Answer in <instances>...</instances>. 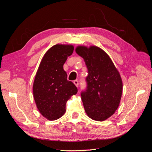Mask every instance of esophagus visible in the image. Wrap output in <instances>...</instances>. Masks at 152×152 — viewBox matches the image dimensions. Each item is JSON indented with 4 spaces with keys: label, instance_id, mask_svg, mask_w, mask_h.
I'll return each instance as SVG.
<instances>
[{
    "label": "esophagus",
    "instance_id": "1",
    "mask_svg": "<svg viewBox=\"0 0 152 152\" xmlns=\"http://www.w3.org/2000/svg\"><path fill=\"white\" fill-rule=\"evenodd\" d=\"M73 83H74V84H75L77 87L79 86V81H78L77 80H75L74 81H73Z\"/></svg>",
    "mask_w": 152,
    "mask_h": 152
}]
</instances>
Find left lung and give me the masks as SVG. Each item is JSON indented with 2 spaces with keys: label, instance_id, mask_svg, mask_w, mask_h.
<instances>
[{
  "label": "left lung",
  "instance_id": "obj_1",
  "mask_svg": "<svg viewBox=\"0 0 152 152\" xmlns=\"http://www.w3.org/2000/svg\"><path fill=\"white\" fill-rule=\"evenodd\" d=\"M88 70L86 88L81 92L85 111L91 118L103 121L118 108L122 93L121 77L111 59L96 46L77 47Z\"/></svg>",
  "mask_w": 152,
  "mask_h": 152
}]
</instances>
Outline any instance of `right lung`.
Segmentation results:
<instances>
[{
	"instance_id": "obj_1",
	"label": "right lung",
	"mask_w": 152,
	"mask_h": 152,
	"mask_svg": "<svg viewBox=\"0 0 152 152\" xmlns=\"http://www.w3.org/2000/svg\"><path fill=\"white\" fill-rule=\"evenodd\" d=\"M70 45L57 44L45 54L36 73L34 82V97L40 113L48 120L54 121L63 116L66 103L77 88L67 80L63 65L73 52Z\"/></svg>"
}]
</instances>
